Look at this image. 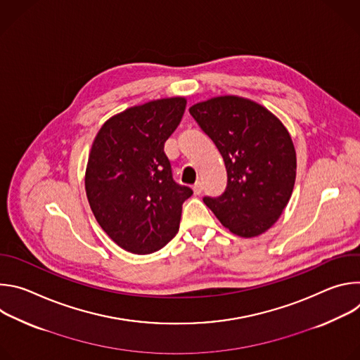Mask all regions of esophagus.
<instances>
[{
  "label": "esophagus",
  "instance_id": "esophagus-1",
  "mask_svg": "<svg viewBox=\"0 0 360 360\" xmlns=\"http://www.w3.org/2000/svg\"><path fill=\"white\" fill-rule=\"evenodd\" d=\"M200 192H202V182L198 181V182L193 184V193H195V195H199Z\"/></svg>",
  "mask_w": 360,
  "mask_h": 360
}]
</instances>
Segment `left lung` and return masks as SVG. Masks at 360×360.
I'll use <instances>...</instances> for the list:
<instances>
[{"mask_svg":"<svg viewBox=\"0 0 360 360\" xmlns=\"http://www.w3.org/2000/svg\"><path fill=\"white\" fill-rule=\"evenodd\" d=\"M191 115L224 158L228 186L203 202L240 238L266 232L282 215L296 179V150L282 121L252 99L221 95L198 102Z\"/></svg>","mask_w":360,"mask_h":360,"instance_id":"1","label":"left lung"}]
</instances>
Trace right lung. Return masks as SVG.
<instances>
[{
    "label": "right lung",
    "instance_id": "right-lung-1",
    "mask_svg": "<svg viewBox=\"0 0 360 360\" xmlns=\"http://www.w3.org/2000/svg\"><path fill=\"white\" fill-rule=\"evenodd\" d=\"M186 98L131 107L104 122L88 155L85 192L91 211L122 249L146 255L178 232L192 189L174 182L164 145L179 125Z\"/></svg>",
    "mask_w": 360,
    "mask_h": 360
}]
</instances>
